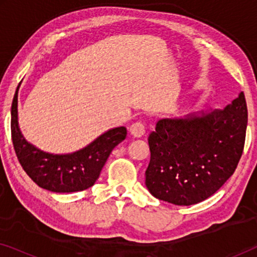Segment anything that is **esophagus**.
Listing matches in <instances>:
<instances>
[{
	"instance_id": "1",
	"label": "esophagus",
	"mask_w": 257,
	"mask_h": 257,
	"mask_svg": "<svg viewBox=\"0 0 257 257\" xmlns=\"http://www.w3.org/2000/svg\"><path fill=\"white\" fill-rule=\"evenodd\" d=\"M130 133H131L135 138H142V137L145 135V126H144L143 122L137 121L135 124L131 125V127H130Z\"/></svg>"
}]
</instances>
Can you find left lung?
<instances>
[{"instance_id": "1", "label": "left lung", "mask_w": 257, "mask_h": 257, "mask_svg": "<svg viewBox=\"0 0 257 257\" xmlns=\"http://www.w3.org/2000/svg\"><path fill=\"white\" fill-rule=\"evenodd\" d=\"M248 122L244 93L223 110L161 119L149 137L146 187L157 199L178 206L212 196L235 172Z\"/></svg>"}]
</instances>
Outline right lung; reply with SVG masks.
<instances>
[{
  "label": "right lung",
  "mask_w": 257,
  "mask_h": 257,
  "mask_svg": "<svg viewBox=\"0 0 257 257\" xmlns=\"http://www.w3.org/2000/svg\"><path fill=\"white\" fill-rule=\"evenodd\" d=\"M17 86L12 104V139L17 159L35 184L56 193L80 192L94 185L112 150L126 138L124 126L108 130L84 149L52 154L27 142L17 121Z\"/></svg>",
  "instance_id": "1"
}]
</instances>
